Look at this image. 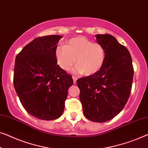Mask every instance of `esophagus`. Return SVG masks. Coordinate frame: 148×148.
I'll list each match as a JSON object with an SVG mask.
<instances>
[{"instance_id": "esophagus-1", "label": "esophagus", "mask_w": 148, "mask_h": 148, "mask_svg": "<svg viewBox=\"0 0 148 148\" xmlns=\"http://www.w3.org/2000/svg\"><path fill=\"white\" fill-rule=\"evenodd\" d=\"M72 78H73V83H74V84H76L77 79L76 77H75V76H73Z\"/></svg>"}]
</instances>
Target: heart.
<instances>
[{
	"mask_svg": "<svg viewBox=\"0 0 148 148\" xmlns=\"http://www.w3.org/2000/svg\"><path fill=\"white\" fill-rule=\"evenodd\" d=\"M59 67L69 71L75 63V73L91 75L99 71L103 65L106 51L103 47L84 37L73 38L65 46L58 47L55 51Z\"/></svg>",
	"mask_w": 148,
	"mask_h": 148,
	"instance_id": "b5f03b06",
	"label": "heart"
}]
</instances>
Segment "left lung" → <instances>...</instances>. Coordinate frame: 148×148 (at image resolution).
<instances>
[{
    "instance_id": "left-lung-1",
    "label": "left lung",
    "mask_w": 148,
    "mask_h": 148,
    "mask_svg": "<svg viewBox=\"0 0 148 148\" xmlns=\"http://www.w3.org/2000/svg\"><path fill=\"white\" fill-rule=\"evenodd\" d=\"M95 37L106 51L103 65L96 73L79 79L77 84L85 116L101 123L113 118L125 107L131 93L134 67L129 51L114 37L106 34Z\"/></svg>"
}]
</instances>
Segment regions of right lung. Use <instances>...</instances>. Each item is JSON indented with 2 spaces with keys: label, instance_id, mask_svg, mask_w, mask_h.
Listing matches in <instances>:
<instances>
[{
  "label": "right lung",
  "instance_id": "1",
  "mask_svg": "<svg viewBox=\"0 0 148 148\" xmlns=\"http://www.w3.org/2000/svg\"><path fill=\"white\" fill-rule=\"evenodd\" d=\"M60 35L35 38L16 55L13 83L20 101L29 114L42 120L61 116L72 76L59 65L55 51Z\"/></svg>",
  "mask_w": 148,
  "mask_h": 148
}]
</instances>
